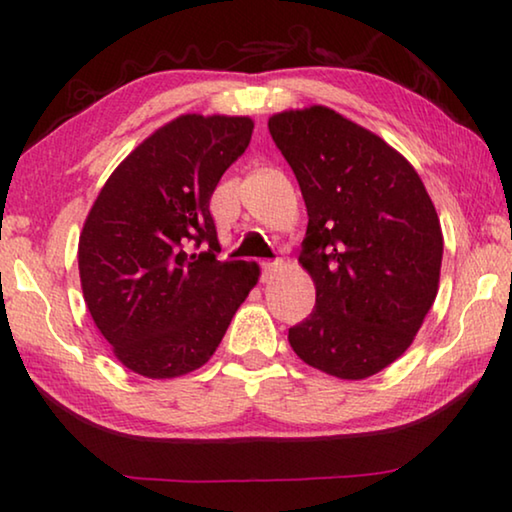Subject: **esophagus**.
<instances>
[{"instance_id": "obj_1", "label": "esophagus", "mask_w": 512, "mask_h": 512, "mask_svg": "<svg viewBox=\"0 0 512 512\" xmlns=\"http://www.w3.org/2000/svg\"><path fill=\"white\" fill-rule=\"evenodd\" d=\"M280 268H282L280 262H264L262 264V280L264 282H271L273 277H275V273L280 271Z\"/></svg>"}]
</instances>
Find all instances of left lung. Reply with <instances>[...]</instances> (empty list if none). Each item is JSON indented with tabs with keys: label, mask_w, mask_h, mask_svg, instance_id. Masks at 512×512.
I'll return each instance as SVG.
<instances>
[{
	"label": "left lung",
	"mask_w": 512,
	"mask_h": 512,
	"mask_svg": "<svg viewBox=\"0 0 512 512\" xmlns=\"http://www.w3.org/2000/svg\"><path fill=\"white\" fill-rule=\"evenodd\" d=\"M268 131L309 216L298 262L316 307L289 329L291 348L332 377L377 375L409 350L436 300V207L400 151L332 108L277 112Z\"/></svg>",
	"instance_id": "8db88e82"
}]
</instances>
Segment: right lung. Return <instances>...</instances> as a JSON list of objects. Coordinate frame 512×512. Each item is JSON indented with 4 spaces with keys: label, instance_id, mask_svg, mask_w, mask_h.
Here are the masks:
<instances>
[{
    "label": "right lung",
    "instance_id": "right-lung-1",
    "mask_svg": "<svg viewBox=\"0 0 512 512\" xmlns=\"http://www.w3.org/2000/svg\"><path fill=\"white\" fill-rule=\"evenodd\" d=\"M253 128L250 117H176L110 173L83 223L85 305L137 375L173 379L205 366L259 280L255 262L216 259L210 214L214 189Z\"/></svg>",
    "mask_w": 512,
    "mask_h": 512
}]
</instances>
